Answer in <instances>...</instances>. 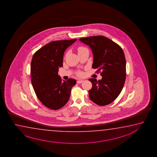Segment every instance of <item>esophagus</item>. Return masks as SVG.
Masks as SVG:
<instances>
[{"instance_id": "1", "label": "esophagus", "mask_w": 157, "mask_h": 157, "mask_svg": "<svg viewBox=\"0 0 157 157\" xmlns=\"http://www.w3.org/2000/svg\"><path fill=\"white\" fill-rule=\"evenodd\" d=\"M83 82V80H77V83H82Z\"/></svg>"}]
</instances>
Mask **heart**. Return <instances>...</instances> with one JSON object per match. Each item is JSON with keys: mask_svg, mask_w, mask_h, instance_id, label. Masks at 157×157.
Here are the masks:
<instances>
[{"mask_svg": "<svg viewBox=\"0 0 157 157\" xmlns=\"http://www.w3.org/2000/svg\"><path fill=\"white\" fill-rule=\"evenodd\" d=\"M86 50H88L87 48H86L85 46H79L78 48H77V52L78 54L80 53H82L85 51ZM76 74L78 76H82L83 75V72L81 71H77L76 73Z\"/></svg>", "mask_w": 157, "mask_h": 157, "instance_id": "heart-1", "label": "heart"}]
</instances>
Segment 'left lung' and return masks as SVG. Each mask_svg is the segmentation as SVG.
Listing matches in <instances>:
<instances>
[{"label": "left lung", "mask_w": 157, "mask_h": 157, "mask_svg": "<svg viewBox=\"0 0 157 157\" xmlns=\"http://www.w3.org/2000/svg\"><path fill=\"white\" fill-rule=\"evenodd\" d=\"M89 45L94 54L92 68L102 76L101 80L90 78L92 87L89 97L97 105H107L113 102L122 91L126 77V63L122 48L107 37L97 35L80 38Z\"/></svg>", "instance_id": "1"}]
</instances>
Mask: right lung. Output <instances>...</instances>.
<instances>
[{
  "label": "right lung",
  "mask_w": 157,
  "mask_h": 157,
  "mask_svg": "<svg viewBox=\"0 0 157 157\" xmlns=\"http://www.w3.org/2000/svg\"><path fill=\"white\" fill-rule=\"evenodd\" d=\"M77 39L53 41L35 52L31 63L32 85L38 99L48 109L57 110L67 103L76 81H62L58 75L64 52Z\"/></svg>",
  "instance_id": "right-lung-1"
}]
</instances>
